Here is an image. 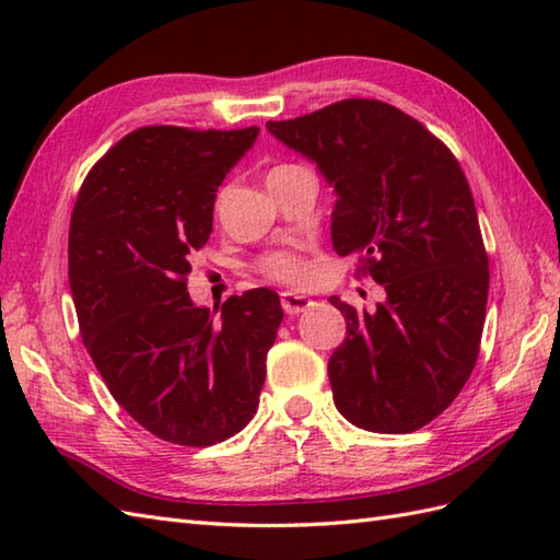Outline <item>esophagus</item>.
I'll list each match as a JSON object with an SVG mask.
<instances>
[{
    "label": "esophagus",
    "instance_id": "1",
    "mask_svg": "<svg viewBox=\"0 0 560 560\" xmlns=\"http://www.w3.org/2000/svg\"><path fill=\"white\" fill-rule=\"evenodd\" d=\"M311 305H313V301L307 299V295H299V293H291V291L281 293V307H283V313H287V315H301Z\"/></svg>",
    "mask_w": 560,
    "mask_h": 560
}]
</instances>
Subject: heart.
Listing matches in <instances>:
<instances>
[{
  "instance_id": "obj_1",
  "label": "heart",
  "mask_w": 560,
  "mask_h": 560,
  "mask_svg": "<svg viewBox=\"0 0 560 560\" xmlns=\"http://www.w3.org/2000/svg\"><path fill=\"white\" fill-rule=\"evenodd\" d=\"M295 168H303V165H299V163H279V165H273L269 175L287 173V171H295ZM257 271L265 279L281 281V283H301V281H305V273H307L305 261L295 253H289V249H277V253L261 255L257 259Z\"/></svg>"
}]
</instances>
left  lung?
I'll use <instances>...</instances> for the list:
<instances>
[{
    "label": "left lung",
    "mask_w": 560,
    "mask_h": 560,
    "mask_svg": "<svg viewBox=\"0 0 560 560\" xmlns=\"http://www.w3.org/2000/svg\"><path fill=\"white\" fill-rule=\"evenodd\" d=\"M267 129L335 185L331 245L387 293L375 313L329 299L349 335L327 365L337 409L373 433L419 431L479 355L489 255L467 177L443 141L383 101L347 98Z\"/></svg>",
    "instance_id": "8db88e82"
}]
</instances>
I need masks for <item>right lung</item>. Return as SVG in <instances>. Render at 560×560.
I'll use <instances>...</instances> for the list:
<instances>
[{
  "label": "right lung",
  "instance_id": "1",
  "mask_svg": "<svg viewBox=\"0 0 560 560\" xmlns=\"http://www.w3.org/2000/svg\"><path fill=\"white\" fill-rule=\"evenodd\" d=\"M259 135L139 127L89 171L69 223V287L83 347L115 401L161 440L207 447L253 419L279 295H231L221 317L189 301L225 173Z\"/></svg>",
  "mask_w": 560,
  "mask_h": 560
}]
</instances>
